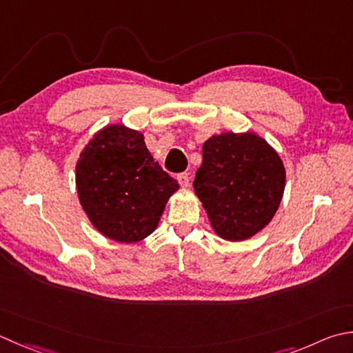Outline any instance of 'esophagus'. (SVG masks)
<instances>
[{"label":"esophagus","mask_w":353,"mask_h":353,"mask_svg":"<svg viewBox=\"0 0 353 353\" xmlns=\"http://www.w3.org/2000/svg\"><path fill=\"white\" fill-rule=\"evenodd\" d=\"M177 181L181 183L182 188H188L190 186V176L186 174V172H182V174L177 176Z\"/></svg>","instance_id":"1"}]
</instances>
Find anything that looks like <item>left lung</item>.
<instances>
[{"instance_id":"left-lung-1","label":"left lung","mask_w":353,"mask_h":353,"mask_svg":"<svg viewBox=\"0 0 353 353\" xmlns=\"http://www.w3.org/2000/svg\"><path fill=\"white\" fill-rule=\"evenodd\" d=\"M202 156L192 186L214 232L230 241L254 237L271 222L283 199L281 157L252 131L211 136Z\"/></svg>"}]
</instances>
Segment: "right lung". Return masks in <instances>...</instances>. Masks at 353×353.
I'll list each match as a JSON object with an SVG mask.
<instances>
[{"label":"right lung","instance_id":"right-lung-1","mask_svg":"<svg viewBox=\"0 0 353 353\" xmlns=\"http://www.w3.org/2000/svg\"><path fill=\"white\" fill-rule=\"evenodd\" d=\"M74 179L90 223L119 243H137L154 232L179 190L177 181L151 156L143 133L123 123L105 125L88 141Z\"/></svg>","mask_w":353,"mask_h":353}]
</instances>
